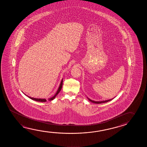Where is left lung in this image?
<instances>
[{
    "mask_svg": "<svg viewBox=\"0 0 147 147\" xmlns=\"http://www.w3.org/2000/svg\"><path fill=\"white\" fill-rule=\"evenodd\" d=\"M87 99H88V100L90 101V102H92V103H96V104H100V103H105V102H107L108 101H111L114 98H112V99H111L109 100H103V101H94V100H92L90 99L89 98H88L87 97Z\"/></svg>",
    "mask_w": 147,
    "mask_h": 147,
    "instance_id": "left-lung-1",
    "label": "left lung"
}]
</instances>
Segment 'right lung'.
Segmentation results:
<instances>
[{"mask_svg":"<svg viewBox=\"0 0 147 147\" xmlns=\"http://www.w3.org/2000/svg\"><path fill=\"white\" fill-rule=\"evenodd\" d=\"M63 79H62V80L61 81V82L60 83V85H59V87L58 88V90H57V92L55 93V94L54 95V96H53V97H51V98H49L48 100H49V101H51L52 100L54 99L55 97L57 96V94L60 92V91H61V90L62 89V87L63 85ZM26 96H27L28 98H29L30 99H31L33 100H34V101H38V102H46L47 101V100L46 99H41V98H32V97H29V96H28L27 95H26L25 94Z\"/></svg>","mask_w":147,"mask_h":147,"instance_id":"obj_1","label":"right lung"}]
</instances>
